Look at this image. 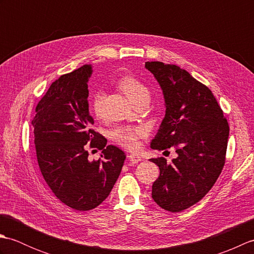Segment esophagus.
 <instances>
[{
  "label": "esophagus",
  "instance_id": "34e87169",
  "mask_svg": "<svg viewBox=\"0 0 254 254\" xmlns=\"http://www.w3.org/2000/svg\"><path fill=\"white\" fill-rule=\"evenodd\" d=\"M127 159L130 160L132 164H137L138 161H141V160H142L141 156H138L137 154H130V155L127 156Z\"/></svg>",
  "mask_w": 254,
  "mask_h": 254
}]
</instances>
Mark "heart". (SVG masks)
Masks as SVG:
<instances>
[{
    "label": "heart",
    "instance_id": "heart-1",
    "mask_svg": "<svg viewBox=\"0 0 254 254\" xmlns=\"http://www.w3.org/2000/svg\"><path fill=\"white\" fill-rule=\"evenodd\" d=\"M118 87L132 102L142 98V97L148 96L146 86L139 82L133 75H126L119 79ZM102 104H104V94L101 91H97L93 97V109L97 117L101 116ZM145 134H146V130L142 127H120L111 132V138L123 147L135 149L138 146V139Z\"/></svg>",
    "mask_w": 254,
    "mask_h": 254
}]
</instances>
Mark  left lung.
Listing matches in <instances>:
<instances>
[{"label": "left lung", "mask_w": 254, "mask_h": 254, "mask_svg": "<svg viewBox=\"0 0 254 254\" xmlns=\"http://www.w3.org/2000/svg\"><path fill=\"white\" fill-rule=\"evenodd\" d=\"M163 90L166 115L150 142L153 149L176 148L177 158L167 164L152 158L160 174L152 197L161 208L181 212L202 199L215 185L225 165L228 122L212 91L174 64L146 62Z\"/></svg>", "instance_id": "1"}]
</instances>
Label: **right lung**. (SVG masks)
Here are the masks:
<instances>
[{"label": "right lung", "instance_id": "obj_1", "mask_svg": "<svg viewBox=\"0 0 254 254\" xmlns=\"http://www.w3.org/2000/svg\"><path fill=\"white\" fill-rule=\"evenodd\" d=\"M91 65H83L53 82L38 102L34 127L38 164L47 185L67 206L89 210L109 195L126 159L120 148L91 127L88 79ZM88 147L103 149L102 159L90 162Z\"/></svg>", "mask_w": 254, "mask_h": 254}]
</instances>
